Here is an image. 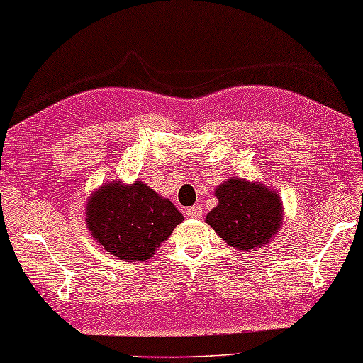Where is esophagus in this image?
<instances>
[{"instance_id": "obj_1", "label": "esophagus", "mask_w": 363, "mask_h": 363, "mask_svg": "<svg viewBox=\"0 0 363 363\" xmlns=\"http://www.w3.org/2000/svg\"><path fill=\"white\" fill-rule=\"evenodd\" d=\"M186 215L189 218H201V216H203V206H199V204H194V206L186 209Z\"/></svg>"}]
</instances>
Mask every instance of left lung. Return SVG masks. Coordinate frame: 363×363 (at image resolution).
I'll list each match as a JSON object with an SVG mask.
<instances>
[{
	"label": "left lung",
	"instance_id": "8db88e82",
	"mask_svg": "<svg viewBox=\"0 0 363 363\" xmlns=\"http://www.w3.org/2000/svg\"><path fill=\"white\" fill-rule=\"evenodd\" d=\"M218 206L206 223L237 250L250 252L272 240L282 226V203L276 191L260 182L231 177L216 187Z\"/></svg>",
	"mask_w": 363,
	"mask_h": 363
}]
</instances>
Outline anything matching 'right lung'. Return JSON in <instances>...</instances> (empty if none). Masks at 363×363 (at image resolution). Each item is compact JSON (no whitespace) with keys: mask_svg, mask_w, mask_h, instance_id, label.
<instances>
[{"mask_svg":"<svg viewBox=\"0 0 363 363\" xmlns=\"http://www.w3.org/2000/svg\"><path fill=\"white\" fill-rule=\"evenodd\" d=\"M181 221L184 216L179 209L142 181H111L96 189L86 206L93 238L111 255L128 262L150 259Z\"/></svg>","mask_w":363,"mask_h":363,"instance_id":"1","label":"right lung"}]
</instances>
